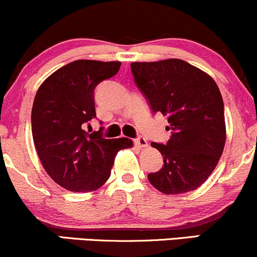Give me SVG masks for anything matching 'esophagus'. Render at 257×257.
Returning a JSON list of instances; mask_svg holds the SVG:
<instances>
[{
	"label": "esophagus",
	"mask_w": 257,
	"mask_h": 257,
	"mask_svg": "<svg viewBox=\"0 0 257 257\" xmlns=\"http://www.w3.org/2000/svg\"><path fill=\"white\" fill-rule=\"evenodd\" d=\"M135 145H137L138 147H147V145H149V144H147V141H146L145 138L139 137L138 139H135Z\"/></svg>",
	"instance_id": "obj_1"
}]
</instances>
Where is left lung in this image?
Masks as SVG:
<instances>
[{
    "label": "left lung",
    "instance_id": "1",
    "mask_svg": "<svg viewBox=\"0 0 257 257\" xmlns=\"http://www.w3.org/2000/svg\"><path fill=\"white\" fill-rule=\"evenodd\" d=\"M135 83L152 111L168 116L167 145L152 143L163 167L149 181L164 194L194 191L214 172L226 143L223 100L216 82L181 59L132 63Z\"/></svg>",
    "mask_w": 257,
    "mask_h": 257
}]
</instances>
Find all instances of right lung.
Segmentation results:
<instances>
[{"label": "right lung", "mask_w": 257, "mask_h": 257, "mask_svg": "<svg viewBox=\"0 0 257 257\" xmlns=\"http://www.w3.org/2000/svg\"><path fill=\"white\" fill-rule=\"evenodd\" d=\"M120 61L76 60L53 72L38 88L31 112L34 144L51 178L72 192H93L107 181L131 139H104L83 125L95 118L94 89L118 72Z\"/></svg>", "instance_id": "1"}]
</instances>
